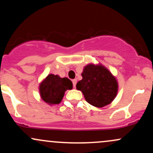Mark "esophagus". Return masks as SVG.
I'll return each mask as SVG.
<instances>
[{"label": "esophagus", "mask_w": 153, "mask_h": 153, "mask_svg": "<svg viewBox=\"0 0 153 153\" xmlns=\"http://www.w3.org/2000/svg\"><path fill=\"white\" fill-rule=\"evenodd\" d=\"M72 81H73V87L75 88V86H76V83H77V80H76V79H74V80H73Z\"/></svg>", "instance_id": "obj_1"}]
</instances>
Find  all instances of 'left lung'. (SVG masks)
<instances>
[{
    "label": "left lung",
    "instance_id": "left-lung-1",
    "mask_svg": "<svg viewBox=\"0 0 153 153\" xmlns=\"http://www.w3.org/2000/svg\"><path fill=\"white\" fill-rule=\"evenodd\" d=\"M82 79L76 84L88 103L97 108L110 104L119 90L116 77L101 63H89L83 68Z\"/></svg>",
    "mask_w": 153,
    "mask_h": 153
}]
</instances>
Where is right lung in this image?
Segmentation results:
<instances>
[{
	"label": "right lung",
	"mask_w": 153,
	"mask_h": 153,
	"mask_svg": "<svg viewBox=\"0 0 153 153\" xmlns=\"http://www.w3.org/2000/svg\"><path fill=\"white\" fill-rule=\"evenodd\" d=\"M72 88L73 82L70 79L54 74H49L39 85L41 99L50 106L60 103L65 91Z\"/></svg>",
	"instance_id": "right-lung-1"
}]
</instances>
